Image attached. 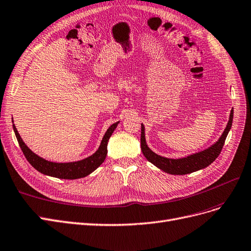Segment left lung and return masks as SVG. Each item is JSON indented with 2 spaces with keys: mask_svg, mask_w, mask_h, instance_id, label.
<instances>
[{
  "mask_svg": "<svg viewBox=\"0 0 251 251\" xmlns=\"http://www.w3.org/2000/svg\"><path fill=\"white\" fill-rule=\"evenodd\" d=\"M232 118H233V109H231L228 123L226 125V128L220 139L218 140L211 147L207 149L200 151L197 153H194V154L188 155L185 157L181 158H168L160 156L156 154L155 152H153L146 143V137H145V127L142 124V132H141V148L144 156L147 158L148 161L151 164L156 166L160 170H163L164 172L172 174V175H184V174H190L192 172L198 171V170L204 169L207 166L211 165L213 161L219 156L220 152L223 148L224 142L226 140V136H227L231 125H232Z\"/></svg>",
  "mask_w": 251,
  "mask_h": 251,
  "instance_id": "8db88e82",
  "label": "left lung"
}]
</instances>
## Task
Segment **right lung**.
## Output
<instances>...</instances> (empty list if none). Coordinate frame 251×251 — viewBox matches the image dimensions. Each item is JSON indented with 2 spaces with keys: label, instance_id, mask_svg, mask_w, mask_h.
Wrapping results in <instances>:
<instances>
[{
  "label": "right lung",
  "instance_id": "1",
  "mask_svg": "<svg viewBox=\"0 0 251 251\" xmlns=\"http://www.w3.org/2000/svg\"><path fill=\"white\" fill-rule=\"evenodd\" d=\"M119 123L120 122L114 123L107 129V131L105 132L103 139L101 141L98 150H97L93 155L78 161H71V163H54V161L47 160L43 157L38 156L33 151L30 150L27 147V145L24 143L15 125L13 124L12 126H13L15 136H17L19 145L24 153V155H25L30 165L34 169H36L38 172L43 173L45 175L56 177V178L77 179V178H82V177L90 175L97 168L100 167V165H102L107 154L108 140L111 136L112 132L115 131V129L117 128Z\"/></svg>",
  "mask_w": 251,
  "mask_h": 251
}]
</instances>
